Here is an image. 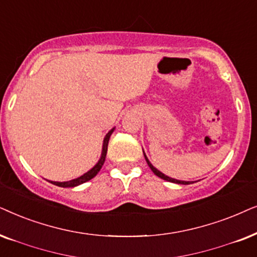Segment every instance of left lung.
<instances>
[{
  "instance_id": "obj_1",
  "label": "left lung",
  "mask_w": 257,
  "mask_h": 257,
  "mask_svg": "<svg viewBox=\"0 0 257 257\" xmlns=\"http://www.w3.org/2000/svg\"><path fill=\"white\" fill-rule=\"evenodd\" d=\"M143 155H145V159H146V161H147V163H148V166H149V168L153 170V173L155 174L156 176H159L160 179H162V180H166V181H168V182H173V183H177V184H191L193 182H190V181H181V180H176V179H173V177H169V176H167V175H164L163 173H161L160 170H157L155 167L153 166L152 163H150V161L148 160V157H147V155L145 154V152H143Z\"/></svg>"
}]
</instances>
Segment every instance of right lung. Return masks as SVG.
Returning <instances> with one entry per match:
<instances>
[{
	"instance_id": "1",
	"label": "right lung",
	"mask_w": 257,
	"mask_h": 257,
	"mask_svg": "<svg viewBox=\"0 0 257 257\" xmlns=\"http://www.w3.org/2000/svg\"><path fill=\"white\" fill-rule=\"evenodd\" d=\"M114 131H115V126L112 129H110V131L108 132V134L104 136L103 145H102V153H101L100 160L97 161V163L95 164V166L90 170H88L87 173H84L83 175H81L80 177H76V179L70 180V181H66V182H55V181H49V182L55 184V186H59V187H62V188H74V187L80 186V184H82V183L87 182V181L91 180L93 177L96 176L97 173L100 172L102 166H103V163L105 161V155H107V150H108V142H109V139H110L111 134L114 133Z\"/></svg>"
}]
</instances>
